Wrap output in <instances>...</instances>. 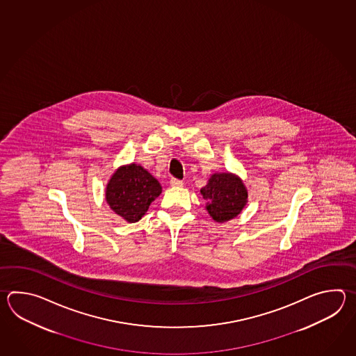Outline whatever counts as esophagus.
I'll return each instance as SVG.
<instances>
[{
    "label": "esophagus",
    "mask_w": 356,
    "mask_h": 356,
    "mask_svg": "<svg viewBox=\"0 0 356 356\" xmlns=\"http://www.w3.org/2000/svg\"><path fill=\"white\" fill-rule=\"evenodd\" d=\"M184 183H183V181H179V179H177V178H172L170 179V186L172 187H181Z\"/></svg>",
    "instance_id": "1"
}]
</instances>
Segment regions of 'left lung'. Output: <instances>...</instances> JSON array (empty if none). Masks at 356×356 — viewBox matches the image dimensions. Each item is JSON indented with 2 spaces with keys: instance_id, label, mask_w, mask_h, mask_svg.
Returning <instances> with one entry per match:
<instances>
[{
  "instance_id": "1",
  "label": "left lung",
  "mask_w": 356,
  "mask_h": 356,
  "mask_svg": "<svg viewBox=\"0 0 356 356\" xmlns=\"http://www.w3.org/2000/svg\"><path fill=\"white\" fill-rule=\"evenodd\" d=\"M206 200V210L216 222L234 219L247 204L248 191L238 175L213 173L201 188Z\"/></svg>"
}]
</instances>
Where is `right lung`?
<instances>
[{"label": "right lung", "instance_id": "right-lung-1", "mask_svg": "<svg viewBox=\"0 0 356 356\" xmlns=\"http://www.w3.org/2000/svg\"><path fill=\"white\" fill-rule=\"evenodd\" d=\"M161 193V186L145 168L137 164L120 167L106 188V204L127 222H136Z\"/></svg>", "mask_w": 356, "mask_h": 356}]
</instances>
